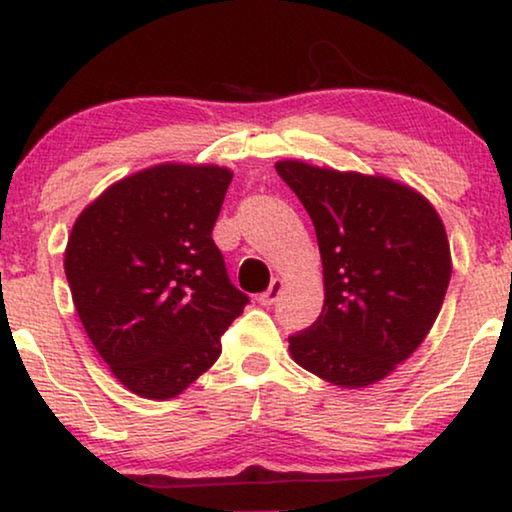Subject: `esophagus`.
<instances>
[{"mask_svg": "<svg viewBox=\"0 0 512 512\" xmlns=\"http://www.w3.org/2000/svg\"><path fill=\"white\" fill-rule=\"evenodd\" d=\"M282 291H284V282H282V279L275 277L270 282L268 291H263L261 296H258V303H261V305H275L277 300H279V296H282Z\"/></svg>", "mask_w": 512, "mask_h": 512, "instance_id": "34e87169", "label": "esophagus"}]
</instances>
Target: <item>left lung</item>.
Listing matches in <instances>:
<instances>
[{
	"label": "left lung",
	"mask_w": 512,
	"mask_h": 512,
	"mask_svg": "<svg viewBox=\"0 0 512 512\" xmlns=\"http://www.w3.org/2000/svg\"><path fill=\"white\" fill-rule=\"evenodd\" d=\"M317 230L324 307L289 335L293 361L345 389L387 377L422 345L452 275L445 226L431 202L387 177L300 160L275 165Z\"/></svg>",
	"instance_id": "left-lung-1"
}]
</instances>
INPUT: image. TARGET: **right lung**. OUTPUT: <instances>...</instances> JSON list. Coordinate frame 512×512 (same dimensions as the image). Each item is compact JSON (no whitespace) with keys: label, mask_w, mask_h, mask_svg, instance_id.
I'll return each mask as SVG.
<instances>
[{"label":"right lung","mask_w":512,"mask_h":512,"mask_svg":"<svg viewBox=\"0 0 512 512\" xmlns=\"http://www.w3.org/2000/svg\"><path fill=\"white\" fill-rule=\"evenodd\" d=\"M233 172L156 165L83 209L65 275L97 354L132 394L174 398L214 366L249 303L212 240Z\"/></svg>","instance_id":"1"}]
</instances>
